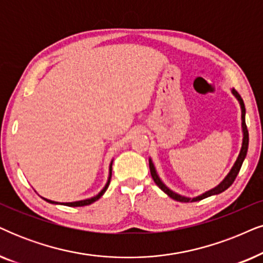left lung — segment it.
Masks as SVG:
<instances>
[{"instance_id": "left-lung-1", "label": "left lung", "mask_w": 263, "mask_h": 263, "mask_svg": "<svg viewBox=\"0 0 263 263\" xmlns=\"http://www.w3.org/2000/svg\"><path fill=\"white\" fill-rule=\"evenodd\" d=\"M232 93H233L234 97L238 99V101H239L240 104V108H241V128H243V144H241V148H240V152H239V156H238L236 163H234V165L232 166V169L230 170V173L227 174V176L224 177V179L221 181L219 185L216 187H214L213 190L210 191H206L205 193L200 194V196L196 197V198H187V197H183V196H180V194H177L175 192H173L172 190H169L168 187H166L164 183L162 182V180L159 179V176L157 175V172H156V168L155 165H153V163L151 161V158L148 159V163H149V172H151V176L153 179V181L156 182V185L161 189L163 192L168 194L170 198L177 200V202H183V203H189V202H198V200H202L204 198H206V197H210V196H214V194H219L221 192H223V191H226L228 187H230L232 183L234 182V180H236V177L238 175V173H239V170L241 168V164H243L245 157H247V152H248V146H249V133H248V128H247V123H245V106H244V101L241 97L239 95V93L236 89H232Z\"/></svg>"}]
</instances>
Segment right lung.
<instances>
[{
  "label": "right lung",
  "mask_w": 263,
  "mask_h": 263,
  "mask_svg": "<svg viewBox=\"0 0 263 263\" xmlns=\"http://www.w3.org/2000/svg\"><path fill=\"white\" fill-rule=\"evenodd\" d=\"M111 175H112V162H111V164H110V174H108V180H107L106 185H105L104 189H102V190L100 191V192H99V193L97 194V196L91 197V198L84 199V200H78V202L61 203V204H64V205H67V206H84V205H89V204L94 203L95 200H98V199L100 198V197L102 196V194H104L105 192H106L107 187H108V185H110V181H111ZM43 199L46 200V202H48V203H52V204H59V203H57V202H53V200H49V199H46V198H43Z\"/></svg>",
  "instance_id": "right-lung-1"
}]
</instances>
